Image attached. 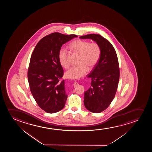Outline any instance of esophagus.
<instances>
[{
  "label": "esophagus",
  "mask_w": 152,
  "mask_h": 152,
  "mask_svg": "<svg viewBox=\"0 0 152 152\" xmlns=\"http://www.w3.org/2000/svg\"><path fill=\"white\" fill-rule=\"evenodd\" d=\"M78 85V83H77V82H74V84H73V85H74V87H77Z\"/></svg>",
  "instance_id": "esophagus-1"
}]
</instances>
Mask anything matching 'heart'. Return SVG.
Here are the masks:
<instances>
[{
	"label": "heart",
	"mask_w": 152,
	"mask_h": 152,
	"mask_svg": "<svg viewBox=\"0 0 152 152\" xmlns=\"http://www.w3.org/2000/svg\"><path fill=\"white\" fill-rule=\"evenodd\" d=\"M69 48L79 54L77 66H73L65 73V76L69 79H79L87 73L88 69H91L96 66L99 60L101 50L99 44L90 43L87 41L76 40L72 42ZM58 60L62 66L65 69L69 67L68 52L64 48H61L58 53Z\"/></svg>",
	"instance_id": "1"
}]
</instances>
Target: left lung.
Here are the masks:
<instances>
[{"label":"left lung","instance_id":"8db88e82","mask_svg":"<svg viewBox=\"0 0 152 152\" xmlns=\"http://www.w3.org/2000/svg\"><path fill=\"white\" fill-rule=\"evenodd\" d=\"M79 38L93 40L101 50L98 63L87 75L91 83L84 93L83 101L88 110L99 113L108 107L116 93L120 74L116 52L110 42L99 34H88Z\"/></svg>","mask_w":152,"mask_h":152}]
</instances>
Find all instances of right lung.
Masks as SVG:
<instances>
[{
  "label": "right lung",
  "instance_id": "1",
  "mask_svg": "<svg viewBox=\"0 0 152 152\" xmlns=\"http://www.w3.org/2000/svg\"><path fill=\"white\" fill-rule=\"evenodd\" d=\"M74 37L77 36L51 34L40 40L31 54L27 72L30 90L38 106L48 113L64 107L67 95L64 80L60 81L63 69L58 53L63 45Z\"/></svg>",
  "mask_w": 152,
  "mask_h": 152
}]
</instances>
